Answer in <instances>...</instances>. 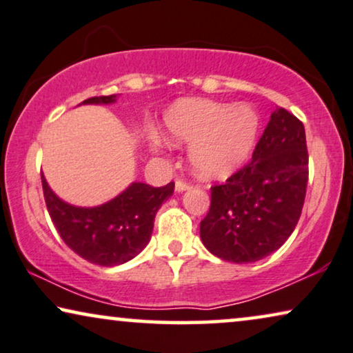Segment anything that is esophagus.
Here are the masks:
<instances>
[{
    "label": "esophagus",
    "instance_id": "obj_1",
    "mask_svg": "<svg viewBox=\"0 0 353 353\" xmlns=\"http://www.w3.org/2000/svg\"><path fill=\"white\" fill-rule=\"evenodd\" d=\"M189 189H190L189 182H185L184 179H177L176 181V192H184V190H189Z\"/></svg>",
    "mask_w": 353,
    "mask_h": 353
}]
</instances>
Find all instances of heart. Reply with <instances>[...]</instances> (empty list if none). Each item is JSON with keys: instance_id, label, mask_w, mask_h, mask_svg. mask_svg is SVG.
I'll return each mask as SVG.
<instances>
[{"instance_id": "obj_1", "label": "heart", "mask_w": 353, "mask_h": 353, "mask_svg": "<svg viewBox=\"0 0 353 353\" xmlns=\"http://www.w3.org/2000/svg\"><path fill=\"white\" fill-rule=\"evenodd\" d=\"M174 145H190L189 161L201 179H225L252 157L260 116L248 105L181 100L164 116Z\"/></svg>"}]
</instances>
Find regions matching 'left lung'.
Wrapping results in <instances>:
<instances>
[{"label":"left lung","mask_w":353,"mask_h":353,"mask_svg":"<svg viewBox=\"0 0 353 353\" xmlns=\"http://www.w3.org/2000/svg\"><path fill=\"white\" fill-rule=\"evenodd\" d=\"M308 182L302 121L276 108L252 161L225 184L211 187L208 214L200 223L203 245L221 260L253 263L276 252L294 232Z\"/></svg>","instance_id":"8db88e82"}]
</instances>
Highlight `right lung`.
I'll use <instances>...</instances> for the list:
<instances>
[{"label":"right lung","instance_id":"right-lung-1","mask_svg":"<svg viewBox=\"0 0 353 353\" xmlns=\"http://www.w3.org/2000/svg\"><path fill=\"white\" fill-rule=\"evenodd\" d=\"M116 95L93 97L82 105H111ZM46 208L61 239L83 260L100 266H117L132 260L147 247L159 206L174 192V182L152 187L132 182L128 189L100 206L82 208L61 200L41 174Z\"/></svg>","mask_w":353,"mask_h":353}]
</instances>
